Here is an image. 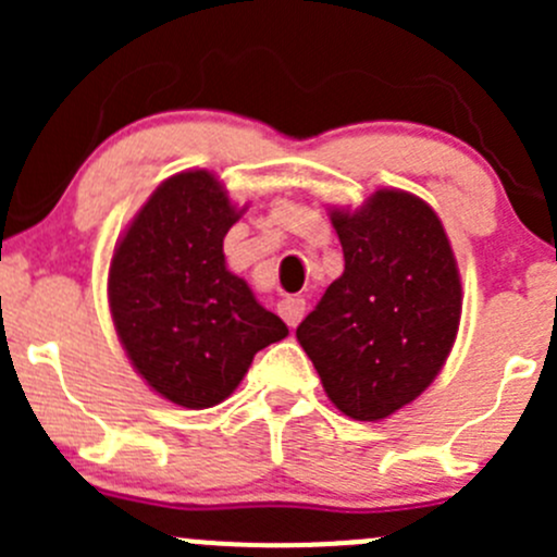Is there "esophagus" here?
I'll list each match as a JSON object with an SVG mask.
<instances>
[{"instance_id":"esophagus-1","label":"esophagus","mask_w":557,"mask_h":557,"mask_svg":"<svg viewBox=\"0 0 557 557\" xmlns=\"http://www.w3.org/2000/svg\"><path fill=\"white\" fill-rule=\"evenodd\" d=\"M305 310H307V301L299 299V296H285V299L277 305L280 318H283L290 329L299 325V320L305 318Z\"/></svg>"}]
</instances>
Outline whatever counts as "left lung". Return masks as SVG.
I'll use <instances>...</instances> for the list:
<instances>
[{
	"label": "left lung",
	"mask_w": 557,
	"mask_h": 557,
	"mask_svg": "<svg viewBox=\"0 0 557 557\" xmlns=\"http://www.w3.org/2000/svg\"><path fill=\"white\" fill-rule=\"evenodd\" d=\"M345 272L296 329L325 393L352 420H383L420 396L453 350L460 277L423 199L383 188L331 212Z\"/></svg>",
	"instance_id": "obj_1"
}]
</instances>
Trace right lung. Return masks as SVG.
Masks as SVG:
<instances>
[{"mask_svg": "<svg viewBox=\"0 0 557 557\" xmlns=\"http://www.w3.org/2000/svg\"><path fill=\"white\" fill-rule=\"evenodd\" d=\"M243 212L215 174L180 172L115 245L107 294L117 339L145 383L180 407L221 404L252 356L288 336L226 269L223 237Z\"/></svg>", "mask_w": 557, "mask_h": 557, "instance_id": "1", "label": "right lung"}]
</instances>
